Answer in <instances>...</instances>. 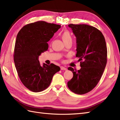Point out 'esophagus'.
<instances>
[{
	"instance_id": "obj_1",
	"label": "esophagus",
	"mask_w": 120,
	"mask_h": 120,
	"mask_svg": "<svg viewBox=\"0 0 120 120\" xmlns=\"http://www.w3.org/2000/svg\"><path fill=\"white\" fill-rule=\"evenodd\" d=\"M60 68H61V70H64V71H66V69H67V68H65V67H63V66H61Z\"/></svg>"
}]
</instances>
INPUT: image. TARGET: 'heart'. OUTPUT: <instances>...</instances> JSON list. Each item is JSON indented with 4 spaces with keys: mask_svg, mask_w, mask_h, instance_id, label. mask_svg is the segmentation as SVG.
<instances>
[{
    "mask_svg": "<svg viewBox=\"0 0 120 120\" xmlns=\"http://www.w3.org/2000/svg\"><path fill=\"white\" fill-rule=\"evenodd\" d=\"M61 38H62V39L64 43L69 40H72L71 34L68 31H65L64 32H63L62 35H61Z\"/></svg>",
    "mask_w": 120,
    "mask_h": 120,
    "instance_id": "b5f03b06",
    "label": "heart"
}]
</instances>
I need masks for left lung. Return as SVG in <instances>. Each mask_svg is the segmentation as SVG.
I'll return each mask as SVG.
<instances>
[{"mask_svg":"<svg viewBox=\"0 0 120 120\" xmlns=\"http://www.w3.org/2000/svg\"><path fill=\"white\" fill-rule=\"evenodd\" d=\"M76 37L77 54L81 69L69 67L73 77L68 86L73 93L83 94L96 87L107 63V51L103 35L99 30L87 24H68Z\"/></svg>","mask_w":120,"mask_h":120,"instance_id":"left-lung-1","label":"left lung"}]
</instances>
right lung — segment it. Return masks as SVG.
I'll use <instances>...</instances> for the list:
<instances>
[{
	"label": "right lung",
	"mask_w": 120,
	"mask_h": 120,
	"mask_svg": "<svg viewBox=\"0 0 120 120\" xmlns=\"http://www.w3.org/2000/svg\"><path fill=\"white\" fill-rule=\"evenodd\" d=\"M61 27L60 25L40 21L26 24L17 35L14 60L21 82L29 90L37 93L45 90L60 67L38 60L49 47L47 42Z\"/></svg>",
	"instance_id": "add662e5"
}]
</instances>
